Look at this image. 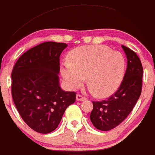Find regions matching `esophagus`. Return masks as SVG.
<instances>
[{
    "label": "esophagus",
    "instance_id": "1",
    "mask_svg": "<svg viewBox=\"0 0 155 155\" xmlns=\"http://www.w3.org/2000/svg\"><path fill=\"white\" fill-rule=\"evenodd\" d=\"M86 99H87V98H86L84 96H83L82 95H81V94H77V95H76V100H77V101H85Z\"/></svg>",
    "mask_w": 155,
    "mask_h": 155
}]
</instances>
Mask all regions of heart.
Returning <instances> with one entry per match:
<instances>
[{
	"label": "heart",
	"instance_id": "1",
	"mask_svg": "<svg viewBox=\"0 0 155 155\" xmlns=\"http://www.w3.org/2000/svg\"><path fill=\"white\" fill-rule=\"evenodd\" d=\"M70 63H63L61 72L71 88L82 85L87 78L88 86L99 98L114 93L125 70V59L120 52L106 45L81 46L68 54Z\"/></svg>",
	"mask_w": 155,
	"mask_h": 155
}]
</instances>
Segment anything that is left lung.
Returning a JSON list of instances; mask_svg holds the SVG:
<instances>
[{"label": "left lung", "mask_w": 155, "mask_h": 155, "mask_svg": "<svg viewBox=\"0 0 155 155\" xmlns=\"http://www.w3.org/2000/svg\"><path fill=\"white\" fill-rule=\"evenodd\" d=\"M126 54L127 65L119 89L106 100L92 101L90 113L92 125L100 130H110L122 123L130 114L140 96L143 68L137 54L122 45Z\"/></svg>", "instance_id": "8db88e82"}]
</instances>
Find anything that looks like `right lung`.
<instances>
[{
  "label": "right lung",
  "mask_w": 155,
  "mask_h": 155,
  "mask_svg": "<svg viewBox=\"0 0 155 155\" xmlns=\"http://www.w3.org/2000/svg\"><path fill=\"white\" fill-rule=\"evenodd\" d=\"M66 43L45 42L27 51L12 71V96L21 117L30 128L48 134L57 127L75 92L59 85L60 56Z\"/></svg>",
  "instance_id": "1"
}]
</instances>
